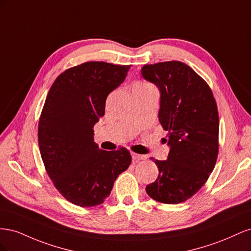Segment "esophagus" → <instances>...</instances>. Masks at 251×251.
<instances>
[{"label":"esophagus","mask_w":251,"mask_h":251,"mask_svg":"<svg viewBox=\"0 0 251 251\" xmlns=\"http://www.w3.org/2000/svg\"><path fill=\"white\" fill-rule=\"evenodd\" d=\"M131 155H132L133 160H136V161L144 160V159H147V156H146V155H140V154H136V153H132Z\"/></svg>","instance_id":"esophagus-1"}]
</instances>
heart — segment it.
Returning <instances> with one entry per match:
<instances>
[{
  "instance_id": "heart-1",
  "label": "heart",
  "mask_w": 251,
  "mask_h": 251,
  "mask_svg": "<svg viewBox=\"0 0 251 251\" xmlns=\"http://www.w3.org/2000/svg\"><path fill=\"white\" fill-rule=\"evenodd\" d=\"M137 86H142V87H153L151 85H150V83H148V82H143V81L137 82L134 87H137Z\"/></svg>"
}]
</instances>
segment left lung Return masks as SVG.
I'll list each match as a JSON object with an SVG mask.
<instances>
[{"label": "left lung", "instance_id": "obj_1", "mask_svg": "<svg viewBox=\"0 0 251 251\" xmlns=\"http://www.w3.org/2000/svg\"><path fill=\"white\" fill-rule=\"evenodd\" d=\"M142 77L160 92L159 121L168 131L166 160H155L158 178L147 185L151 199L178 204L193 197L214 170L219 151V115L205 80L178 60L146 65Z\"/></svg>", "mask_w": 251, "mask_h": 251}]
</instances>
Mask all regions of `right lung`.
Instances as JSON below:
<instances>
[{
  "instance_id": "right-lung-1",
  "label": "right lung",
  "mask_w": 251,
  "mask_h": 251,
  "mask_svg": "<svg viewBox=\"0 0 251 251\" xmlns=\"http://www.w3.org/2000/svg\"><path fill=\"white\" fill-rule=\"evenodd\" d=\"M130 68L83 63L60 74L46 97L39 123L41 156L57 191L78 206L103 203L114 181L131 164L126 148H98L93 131L104 115L108 95L125 81Z\"/></svg>"
}]
</instances>
